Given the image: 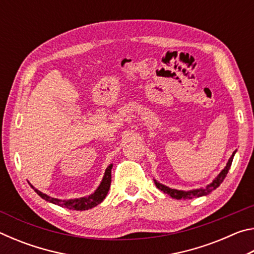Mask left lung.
Here are the masks:
<instances>
[{
    "mask_svg": "<svg viewBox=\"0 0 254 254\" xmlns=\"http://www.w3.org/2000/svg\"><path fill=\"white\" fill-rule=\"evenodd\" d=\"M236 152V150L232 154L231 158L227 161L225 168L223 169L216 178H215L212 183L204 188H198V189H192V190H178V189H174V188H169L162 185L160 183H158L156 179H154V184L158 189H160L161 191L165 192V194H168L170 197L176 199H191V198H196V197H200V196H206L208 195L209 192H212L214 189H216L220 185L223 183V180L225 179L227 173H229V169L232 165V161H233V157Z\"/></svg>",
    "mask_w": 254,
    "mask_h": 254,
    "instance_id": "8db88e82",
    "label": "left lung"
}]
</instances>
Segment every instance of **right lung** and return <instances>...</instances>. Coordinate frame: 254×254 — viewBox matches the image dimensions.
Listing matches in <instances>:
<instances>
[{"instance_id":"add662e5","label":"right lung","mask_w":254,"mask_h":254,"mask_svg":"<svg viewBox=\"0 0 254 254\" xmlns=\"http://www.w3.org/2000/svg\"><path fill=\"white\" fill-rule=\"evenodd\" d=\"M112 167H113V165L111 163V165L107 167L106 170H105L104 177H103L100 186L97 187L96 190L94 191L92 195H89L87 197H80V198L62 200V199H58V198H53V197L44 194V192L38 190L37 188H34L32 185H30V186L32 187L33 190L36 191L37 194L41 197V198H44L47 201H50V203H53L55 205L62 206V207H65V208H68V209L86 210V209L95 207V206H97L98 204L102 203V201L104 200V198L107 195V192H109V190H110V186H111V182H112V180H111V178H112V176H111Z\"/></svg>"}]
</instances>
